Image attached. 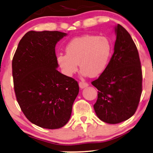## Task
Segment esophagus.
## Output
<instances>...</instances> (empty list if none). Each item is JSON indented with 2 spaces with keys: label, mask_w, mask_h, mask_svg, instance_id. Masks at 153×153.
<instances>
[{
  "label": "esophagus",
  "mask_w": 153,
  "mask_h": 153,
  "mask_svg": "<svg viewBox=\"0 0 153 153\" xmlns=\"http://www.w3.org/2000/svg\"><path fill=\"white\" fill-rule=\"evenodd\" d=\"M79 86L80 88H84L87 87V86H88V84L86 82H79Z\"/></svg>",
  "instance_id": "34e87169"
}]
</instances>
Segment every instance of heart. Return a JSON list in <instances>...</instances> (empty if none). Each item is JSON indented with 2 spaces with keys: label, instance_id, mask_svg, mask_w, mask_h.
I'll return each mask as SVG.
<instances>
[{
  "label": "heart",
  "instance_id": "b5f03b06",
  "mask_svg": "<svg viewBox=\"0 0 153 153\" xmlns=\"http://www.w3.org/2000/svg\"><path fill=\"white\" fill-rule=\"evenodd\" d=\"M112 48V43L106 36L84 35L68 43L66 54H58L57 62L63 74L68 77L77 72L78 64L83 76L97 77L106 69Z\"/></svg>",
  "mask_w": 153,
  "mask_h": 153
}]
</instances>
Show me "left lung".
I'll list each match as a JSON object with an SVG mask.
<instances>
[{
    "mask_svg": "<svg viewBox=\"0 0 153 153\" xmlns=\"http://www.w3.org/2000/svg\"><path fill=\"white\" fill-rule=\"evenodd\" d=\"M114 53L105 71L91 84L98 90L94 110L100 120L118 124L131 117L142 91V72L137 47L122 25L115 27Z\"/></svg>",
    "mask_w": 153,
    "mask_h": 153,
    "instance_id": "left-lung-1",
    "label": "left lung"
}]
</instances>
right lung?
Segmentation results:
<instances>
[{
    "mask_svg": "<svg viewBox=\"0 0 153 153\" xmlns=\"http://www.w3.org/2000/svg\"><path fill=\"white\" fill-rule=\"evenodd\" d=\"M67 35L58 31H28L12 60L18 103L29 121L44 128H60L69 122L79 93L77 82L56 69L55 47Z\"/></svg>",
    "mask_w": 153,
    "mask_h": 153,
    "instance_id": "1",
    "label": "right lung"
}]
</instances>
